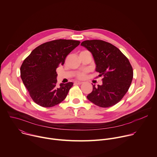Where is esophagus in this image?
I'll return each instance as SVG.
<instances>
[{
    "label": "esophagus",
    "mask_w": 157,
    "mask_h": 157,
    "mask_svg": "<svg viewBox=\"0 0 157 157\" xmlns=\"http://www.w3.org/2000/svg\"><path fill=\"white\" fill-rule=\"evenodd\" d=\"M82 83H83L82 82H81V81H76L75 82V84H82Z\"/></svg>",
    "instance_id": "1"
}]
</instances>
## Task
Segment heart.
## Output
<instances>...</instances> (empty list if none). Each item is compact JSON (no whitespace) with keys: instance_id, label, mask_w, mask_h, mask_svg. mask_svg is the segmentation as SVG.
Wrapping results in <instances>:
<instances>
[{"instance_id":"heart-1","label":"heart","mask_w":157,"mask_h":157,"mask_svg":"<svg viewBox=\"0 0 157 157\" xmlns=\"http://www.w3.org/2000/svg\"><path fill=\"white\" fill-rule=\"evenodd\" d=\"M85 76V73L84 72H82V73H79L78 75V78H79V79H82Z\"/></svg>"}]
</instances>
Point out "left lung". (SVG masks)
<instances>
[{"instance_id":"left-lung-1","label":"left lung","mask_w":157,"mask_h":157,"mask_svg":"<svg viewBox=\"0 0 157 157\" xmlns=\"http://www.w3.org/2000/svg\"><path fill=\"white\" fill-rule=\"evenodd\" d=\"M81 45L93 54L96 71L103 78L102 85H93L87 99L101 107L116 104L128 91L133 79V69L128 58L116 47L103 40H86Z\"/></svg>"}]
</instances>
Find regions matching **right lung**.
<instances>
[{"instance_id": "add662e5", "label": "right lung", "mask_w": 157, "mask_h": 157, "mask_svg": "<svg viewBox=\"0 0 157 157\" xmlns=\"http://www.w3.org/2000/svg\"><path fill=\"white\" fill-rule=\"evenodd\" d=\"M79 43V41L63 39L48 41L35 48L24 59L20 76L36 104L51 107L66 98L73 83H61L58 86L56 70Z\"/></svg>"}]
</instances>
